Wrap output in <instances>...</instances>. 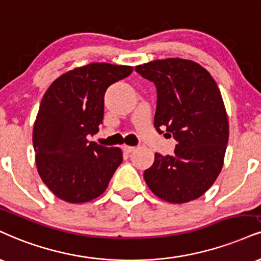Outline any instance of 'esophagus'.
<instances>
[{
  "label": "esophagus",
  "mask_w": 261,
  "mask_h": 261,
  "mask_svg": "<svg viewBox=\"0 0 261 261\" xmlns=\"http://www.w3.org/2000/svg\"><path fill=\"white\" fill-rule=\"evenodd\" d=\"M122 149H124V152L131 153V152H134V150H135V147H133V146H124V147H122Z\"/></svg>",
  "instance_id": "esophagus-1"
}]
</instances>
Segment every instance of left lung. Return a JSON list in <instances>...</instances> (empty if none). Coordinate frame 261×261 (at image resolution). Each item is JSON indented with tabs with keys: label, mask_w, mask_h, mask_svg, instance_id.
<instances>
[{
	"label": "left lung",
	"mask_w": 261,
	"mask_h": 261,
	"mask_svg": "<svg viewBox=\"0 0 261 261\" xmlns=\"http://www.w3.org/2000/svg\"><path fill=\"white\" fill-rule=\"evenodd\" d=\"M158 93L154 127L177 141L172 155L155 153L143 177L156 197L181 204L199 198L220 174L228 142V119L215 80L206 69L181 58L137 65Z\"/></svg>",
	"instance_id": "8db88e82"
}]
</instances>
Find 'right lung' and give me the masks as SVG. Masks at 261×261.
Instances as JSON below:
<instances>
[{
    "instance_id": "1",
    "label": "right lung",
    "mask_w": 261,
    "mask_h": 261,
    "mask_svg": "<svg viewBox=\"0 0 261 261\" xmlns=\"http://www.w3.org/2000/svg\"><path fill=\"white\" fill-rule=\"evenodd\" d=\"M128 65L91 63L57 77L47 89L34 122L35 162L43 184L59 199L86 203L97 198L122 162L119 147L87 140L99 131L105 93L133 73Z\"/></svg>"
}]
</instances>
